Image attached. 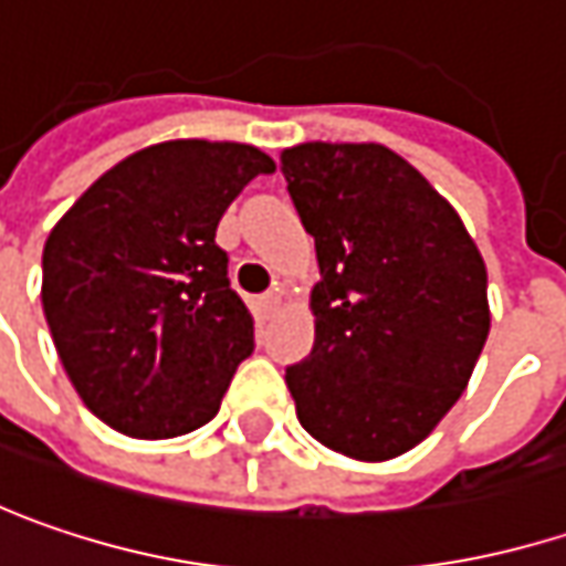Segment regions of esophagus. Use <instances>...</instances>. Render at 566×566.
Segmentation results:
<instances>
[{"label":"esophagus","mask_w":566,"mask_h":566,"mask_svg":"<svg viewBox=\"0 0 566 566\" xmlns=\"http://www.w3.org/2000/svg\"><path fill=\"white\" fill-rule=\"evenodd\" d=\"M279 304H282V291H269V294H262V297H259V307H262L265 314H275V311H279Z\"/></svg>","instance_id":"esophagus-1"}]
</instances>
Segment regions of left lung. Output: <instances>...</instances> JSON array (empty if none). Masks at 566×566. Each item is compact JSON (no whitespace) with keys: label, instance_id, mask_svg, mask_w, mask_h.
I'll return each instance as SVG.
<instances>
[{"label":"left lung","instance_id":"left-lung-1","mask_svg":"<svg viewBox=\"0 0 566 566\" xmlns=\"http://www.w3.org/2000/svg\"><path fill=\"white\" fill-rule=\"evenodd\" d=\"M282 172L319 282L311 355L284 368L319 446L387 461L454 407L490 333L486 269L449 201L381 144H301Z\"/></svg>","mask_w":566,"mask_h":566}]
</instances>
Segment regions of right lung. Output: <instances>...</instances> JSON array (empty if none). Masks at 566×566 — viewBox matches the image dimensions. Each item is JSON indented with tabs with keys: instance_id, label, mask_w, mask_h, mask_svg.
I'll return each instance as SVG.
<instances>
[{
	"instance_id": "1",
	"label": "right lung",
	"mask_w": 566,
	"mask_h": 566,
	"mask_svg": "<svg viewBox=\"0 0 566 566\" xmlns=\"http://www.w3.org/2000/svg\"><path fill=\"white\" fill-rule=\"evenodd\" d=\"M269 172L272 156L250 144H156L88 185L51 230L41 301L53 346L117 432L172 439L220 410L255 343L217 223Z\"/></svg>"
}]
</instances>
